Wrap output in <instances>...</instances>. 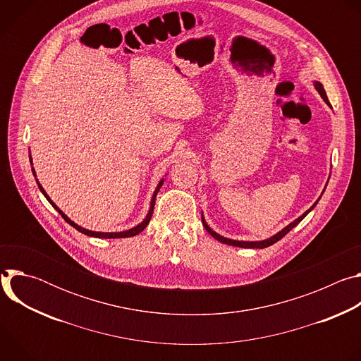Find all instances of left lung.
Masks as SVG:
<instances>
[{
	"mask_svg": "<svg viewBox=\"0 0 361 361\" xmlns=\"http://www.w3.org/2000/svg\"><path fill=\"white\" fill-rule=\"evenodd\" d=\"M316 88L319 90V92H320V95L323 97V99L327 102V104L330 106V102H329V98H327V95H326V91H324V88H323V85L320 84V82H316ZM317 204V202H316ZM316 204L313 205V207L310 209V210H307L301 217H298L297 220H294L291 224H288L284 230H281L280 233H277L276 235H273L271 238H267V240H264V241H235V240H230V238H226V237H221V235H219L216 231H213L207 224H205V221H204V219H202V216H201V221H202V226L205 227V230L209 231V234H212L216 240H219V241H221V243H224V244H228V245H235V247H243V248H266V247H269V245H271V244H274V243H277L279 240H281L288 231H291L308 213H310L314 207H316Z\"/></svg>",
	"mask_w": 361,
	"mask_h": 361,
	"instance_id": "left-lung-1",
	"label": "left lung"
}]
</instances>
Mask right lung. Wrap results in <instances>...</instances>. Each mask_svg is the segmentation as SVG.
I'll list each match as a JSON object with an SVG mask.
<instances>
[{
	"instance_id": "right-lung-1",
	"label": "right lung",
	"mask_w": 361,
	"mask_h": 361,
	"mask_svg": "<svg viewBox=\"0 0 361 361\" xmlns=\"http://www.w3.org/2000/svg\"><path fill=\"white\" fill-rule=\"evenodd\" d=\"M32 173H34V170H32ZM34 176H35V173H34ZM163 183H164V180H161L160 181V184L157 185V188H156V191H154V195H152V200H151V207H149V212H148V214H147V217L144 219V221L141 223V224H138L137 227H134V228H131V230H127V231H121V233H95V231H90V230H85V228H82V227H80V226H77V224H74L63 212H60V209L57 207V205L51 201V198L47 195V192L44 191V188L38 184V188L41 190V192L45 195V198L51 202V205H53V207L61 214V217L70 224V226H73L75 230H78L80 233H82V234H87V235H91V237H98V238H126V237H133V235H137V234H140L145 227H147V224L149 223V220H151V216H152V212H154V204H156V197H157V192L160 191V187L163 185Z\"/></svg>"
}]
</instances>
